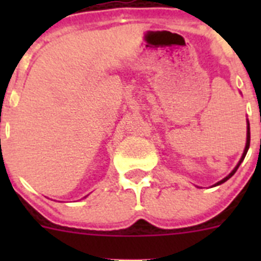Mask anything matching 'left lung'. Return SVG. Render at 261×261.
<instances>
[{
  "instance_id": "left-lung-1",
  "label": "left lung",
  "mask_w": 261,
  "mask_h": 261,
  "mask_svg": "<svg viewBox=\"0 0 261 261\" xmlns=\"http://www.w3.org/2000/svg\"><path fill=\"white\" fill-rule=\"evenodd\" d=\"M248 147H250V123H248V120H247V141H246V147H244V151H243V155H242V158H241V161H239L238 162V165L235 166V168L234 170H232L231 172H230L229 175H227V176L226 177H223L222 180H220L218 181V183H216L214 184V186H220V184H222V183H225L226 180H229L230 177L232 176V175L235 174V171H237V170H238V167L239 166H241V163L243 162V159H244V156H246V154H247V151H248Z\"/></svg>"
}]
</instances>
